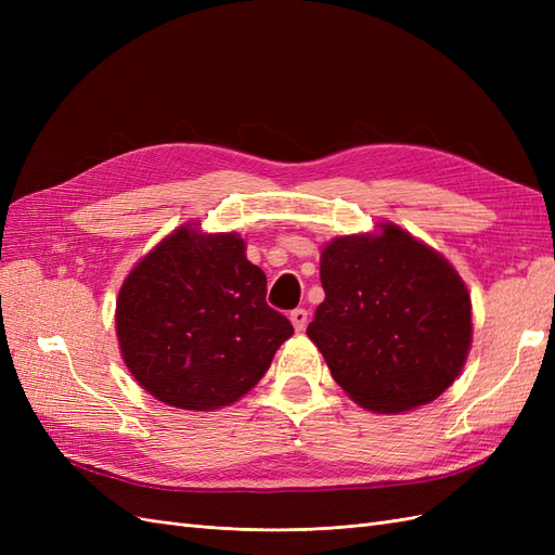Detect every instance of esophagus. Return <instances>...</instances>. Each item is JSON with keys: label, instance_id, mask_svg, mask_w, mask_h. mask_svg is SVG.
I'll return each mask as SVG.
<instances>
[{"label": "esophagus", "instance_id": "esophagus-1", "mask_svg": "<svg viewBox=\"0 0 555 555\" xmlns=\"http://www.w3.org/2000/svg\"><path fill=\"white\" fill-rule=\"evenodd\" d=\"M289 319H292V324H294L296 331H304L308 326V310L306 308H296V310H292Z\"/></svg>", "mask_w": 555, "mask_h": 555}]
</instances>
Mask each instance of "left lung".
Returning a JSON list of instances; mask_svg holds the SVG:
<instances>
[{"instance_id": "8db88e82", "label": "left lung", "mask_w": 555, "mask_h": 555, "mask_svg": "<svg viewBox=\"0 0 555 555\" xmlns=\"http://www.w3.org/2000/svg\"><path fill=\"white\" fill-rule=\"evenodd\" d=\"M324 304L308 326L333 379L361 408L408 412L444 393L473 343V304L442 255L382 222L331 241L319 259Z\"/></svg>"}]
</instances>
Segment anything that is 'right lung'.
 <instances>
[{
    "instance_id": "obj_1",
    "label": "right lung",
    "mask_w": 555,
    "mask_h": 555,
    "mask_svg": "<svg viewBox=\"0 0 555 555\" xmlns=\"http://www.w3.org/2000/svg\"><path fill=\"white\" fill-rule=\"evenodd\" d=\"M129 373L157 400L208 412L231 405L292 338L266 304V275L238 233L184 224L133 266L115 308Z\"/></svg>"
}]
</instances>
